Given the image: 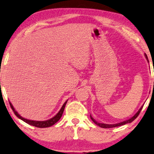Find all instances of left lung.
<instances>
[{"mask_svg":"<svg viewBox=\"0 0 154 154\" xmlns=\"http://www.w3.org/2000/svg\"><path fill=\"white\" fill-rule=\"evenodd\" d=\"M145 57H146V60H148V57H147L146 54H145ZM148 62H149V60H148ZM143 106H141V107L139 109V111H138V112H137V113H136L135 115H134V116H132L131 118H130L129 119L126 120V121H124V122H120V123H118V124H104V123H99V122H97L96 120H95V119H93L92 116H91V114H90V118H91V119L93 121V122H94V123L95 124H97V126H100V127H102V128H104V129H106V128H113V127H116V126H120L124 125V124H128V123H131V122H133V121H134V119H135L137 118L138 116H139V113L141 112V109H142V108H143Z\"/></svg>","mask_w":154,"mask_h":154,"instance_id":"1","label":"left lung"}]
</instances>
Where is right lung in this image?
<instances>
[{
	"label": "right lung",
	"mask_w": 154,
	"mask_h": 154,
	"mask_svg": "<svg viewBox=\"0 0 154 154\" xmlns=\"http://www.w3.org/2000/svg\"><path fill=\"white\" fill-rule=\"evenodd\" d=\"M67 100L66 101L65 103H64V104L63 105V106H62L61 109H60L59 112H58L55 116H53V117L51 119H50L46 120V121H33V120L27 119L23 118L20 115V114H18V113L16 112V111H15V109H14V107H13V106L11 102H10V105H11V107L12 108L13 112H14V114L16 115L17 117L20 119L21 120H23V122H25V123L30 124V125H32L33 126H35V127L46 128V127H50V126L54 125V124L57 123L58 121L60 119V118H61V116L63 114L64 109H65V105H66V104H67Z\"/></svg>",
	"instance_id": "obj_1"
}]
</instances>
